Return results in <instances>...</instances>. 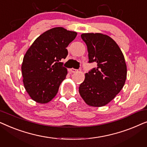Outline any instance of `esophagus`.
I'll list each match as a JSON object with an SVG mask.
<instances>
[{"label":"esophagus","mask_w":147,"mask_h":147,"mask_svg":"<svg viewBox=\"0 0 147 147\" xmlns=\"http://www.w3.org/2000/svg\"><path fill=\"white\" fill-rule=\"evenodd\" d=\"M78 71V69H74V68H71V69H69V71L71 72V73H76V72H77Z\"/></svg>","instance_id":"1"}]
</instances>
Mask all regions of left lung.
Here are the masks:
<instances>
[{"label":"left lung","instance_id":"8db88e82","mask_svg":"<svg viewBox=\"0 0 147 147\" xmlns=\"http://www.w3.org/2000/svg\"><path fill=\"white\" fill-rule=\"evenodd\" d=\"M81 37L88 47L89 63L97 67L85 75L80 85V96L88 105L100 107L114 99L126 79V65L117 43L102 33H83Z\"/></svg>","mask_w":147,"mask_h":147}]
</instances>
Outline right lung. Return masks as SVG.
<instances>
[{"instance_id": "add662e5", "label": "right lung", "mask_w": 147, "mask_h": 147, "mask_svg": "<svg viewBox=\"0 0 147 147\" xmlns=\"http://www.w3.org/2000/svg\"><path fill=\"white\" fill-rule=\"evenodd\" d=\"M77 33L55 27L41 34L26 52L21 66L26 91L34 101L45 104L57 94L67 74L60 62L65 59L66 47Z\"/></svg>"}]
</instances>
